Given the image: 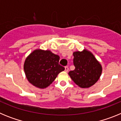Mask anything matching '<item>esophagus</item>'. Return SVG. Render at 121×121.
<instances>
[{
    "mask_svg": "<svg viewBox=\"0 0 121 121\" xmlns=\"http://www.w3.org/2000/svg\"><path fill=\"white\" fill-rule=\"evenodd\" d=\"M68 70H69V68H68V67H65V72H68Z\"/></svg>",
    "mask_w": 121,
    "mask_h": 121,
    "instance_id": "obj_1",
    "label": "esophagus"
}]
</instances>
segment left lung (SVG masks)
<instances>
[{
  "label": "left lung",
  "mask_w": 121,
  "mask_h": 121,
  "mask_svg": "<svg viewBox=\"0 0 121 121\" xmlns=\"http://www.w3.org/2000/svg\"><path fill=\"white\" fill-rule=\"evenodd\" d=\"M75 69L68 74L81 88H89L99 80L102 73V66L90 51L84 50L73 53Z\"/></svg>",
  "instance_id": "8db88e82"
}]
</instances>
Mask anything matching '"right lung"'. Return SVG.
Returning <instances> with one entry per match:
<instances>
[{
  "mask_svg": "<svg viewBox=\"0 0 121 121\" xmlns=\"http://www.w3.org/2000/svg\"><path fill=\"white\" fill-rule=\"evenodd\" d=\"M59 56L50 50L37 49L26 58L23 69L30 83L39 88H45L65 68L59 64Z\"/></svg>",
  "mask_w": 121,
  "mask_h": 121,
  "instance_id": "1",
  "label": "right lung"
}]
</instances>
